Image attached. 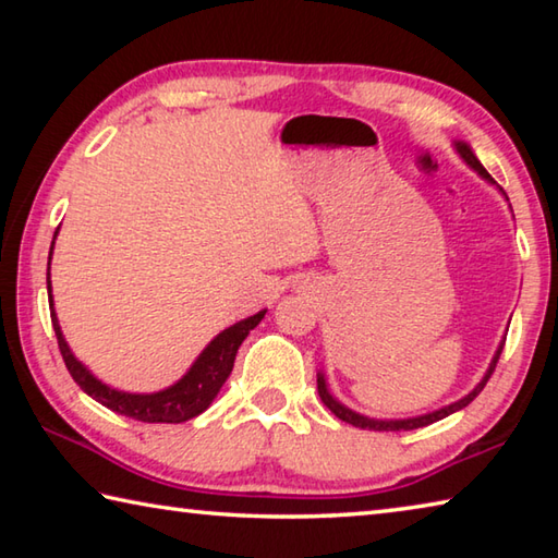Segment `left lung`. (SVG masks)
Returning <instances> with one entry per match:
<instances>
[{
	"mask_svg": "<svg viewBox=\"0 0 558 558\" xmlns=\"http://www.w3.org/2000/svg\"><path fill=\"white\" fill-rule=\"evenodd\" d=\"M456 153L462 157V162H465L470 169H475V172H477L480 177H483L485 182L495 184V186L499 189V184L495 182L493 177H489L487 169H485L483 165H480V159L475 157V153H472V147H470L468 143H460V140H456ZM499 192H502V189H499ZM502 196L507 199L505 192H502ZM507 202H509V199H507ZM505 339H507V337H505ZM505 339H502V342H499L497 352H495V356H493V362H489V369L485 372V376H483V379H480V384L475 386V389L462 396V399L452 401V403H448V405H442V409H438V411L413 415V418H369V415L356 413V411L349 409V405H344L342 401H337L335 396L329 393V386H327V379H325L323 372H317V391H319V399H323V403L327 405L329 411H332V413L337 415V418H342L344 423H352V426H356V428H366V430H413V428L430 426V423H436V421H440V418H446V415H450V413L465 409V405H468L472 399H475V396H477L480 391L485 389L487 379H489V376H493L495 366H497V359H499V354H502Z\"/></svg>",
	"mask_w": 558,
	"mask_h": 558,
	"instance_id": "obj_1",
	"label": "left lung"
}]
</instances>
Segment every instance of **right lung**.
I'll return each mask as SVG.
<instances>
[{"label": "right lung", "instance_id": "right-lung-1", "mask_svg": "<svg viewBox=\"0 0 558 558\" xmlns=\"http://www.w3.org/2000/svg\"><path fill=\"white\" fill-rule=\"evenodd\" d=\"M56 233H53V241H56ZM51 253H53V243L49 251L46 288H49L51 323H53L56 339H59L63 362L69 366L73 381L78 384L90 399H96L98 403L106 405V409L116 411L120 415H128V418L143 421V423H184L189 418H194V415L204 413L216 399V393L221 391L226 379H229V374L233 369V359H235V352H239L241 342L248 337L251 329L266 317V310H260V313L245 317L231 327H226L223 332L216 335L211 342L204 347V352L194 359V364L189 366V372L182 376V379L172 386H167V389L155 391V393L118 391L112 389V386L102 384L96 374H90L88 366L73 356L69 342L63 339L59 317H56V310H53V295H51Z\"/></svg>", "mask_w": 558, "mask_h": 558}]
</instances>
